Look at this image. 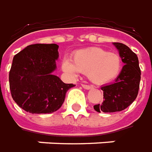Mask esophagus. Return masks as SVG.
Segmentation results:
<instances>
[{
    "label": "esophagus",
    "mask_w": 152,
    "mask_h": 152,
    "mask_svg": "<svg viewBox=\"0 0 152 152\" xmlns=\"http://www.w3.org/2000/svg\"><path fill=\"white\" fill-rule=\"evenodd\" d=\"M82 87L84 88V89H87V90H89V89H91L93 88L91 85H87V84H82Z\"/></svg>",
    "instance_id": "obj_1"
}]
</instances>
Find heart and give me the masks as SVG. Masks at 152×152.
<instances>
[{
  "instance_id": "obj_1",
  "label": "heart",
  "mask_w": 152,
  "mask_h": 152,
  "mask_svg": "<svg viewBox=\"0 0 152 152\" xmlns=\"http://www.w3.org/2000/svg\"><path fill=\"white\" fill-rule=\"evenodd\" d=\"M61 67L68 74L75 75L81 72L87 74L88 78L96 84H104L119 75L122 60L118 54L99 47H90L75 51L71 61L64 59Z\"/></svg>"
}]
</instances>
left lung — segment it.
Listing matches in <instances>:
<instances>
[{"mask_svg":"<svg viewBox=\"0 0 152 152\" xmlns=\"http://www.w3.org/2000/svg\"><path fill=\"white\" fill-rule=\"evenodd\" d=\"M124 62L121 72L113 83L102 87L104 101L93 106L96 111L112 113L121 111L137 98L141 80V70L137 55L129 47L119 42H113Z\"/></svg>","mask_w":152,"mask_h":152,"instance_id":"8db88e82","label":"left lung"}]
</instances>
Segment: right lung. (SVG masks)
I'll use <instances>...</instances> for the list:
<instances>
[{
    "instance_id": "right-lung-1",
    "label": "right lung",
    "mask_w": 152,
    "mask_h": 152,
    "mask_svg": "<svg viewBox=\"0 0 152 152\" xmlns=\"http://www.w3.org/2000/svg\"><path fill=\"white\" fill-rule=\"evenodd\" d=\"M56 44H33L13 58L9 74L13 100L31 114H50L64 103L74 84L64 83L52 73L59 58Z\"/></svg>"
}]
</instances>
